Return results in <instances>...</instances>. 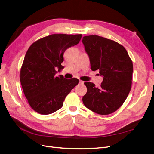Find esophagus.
Here are the masks:
<instances>
[{
    "mask_svg": "<svg viewBox=\"0 0 154 154\" xmlns=\"http://www.w3.org/2000/svg\"><path fill=\"white\" fill-rule=\"evenodd\" d=\"M79 84H83L84 82L82 81H79Z\"/></svg>",
    "mask_w": 154,
    "mask_h": 154,
    "instance_id": "esophagus-1",
    "label": "esophagus"
}]
</instances>
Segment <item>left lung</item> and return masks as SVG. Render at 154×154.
Instances as JSON below:
<instances>
[{"label": "left lung", "instance_id": "obj_1", "mask_svg": "<svg viewBox=\"0 0 154 154\" xmlns=\"http://www.w3.org/2000/svg\"><path fill=\"white\" fill-rule=\"evenodd\" d=\"M88 54L91 69L99 70L103 77L100 88L84 82L87 93L82 98L88 109L108 115L120 108L131 88L133 62L126 49L119 43L98 35L85 36L82 41Z\"/></svg>", "mask_w": 154, "mask_h": 154}]
</instances>
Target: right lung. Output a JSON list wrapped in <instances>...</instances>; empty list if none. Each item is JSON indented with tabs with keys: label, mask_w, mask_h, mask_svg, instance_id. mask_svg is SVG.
<instances>
[{
	"label": "right lung",
	"mask_w": 154,
	"mask_h": 154,
	"mask_svg": "<svg viewBox=\"0 0 154 154\" xmlns=\"http://www.w3.org/2000/svg\"><path fill=\"white\" fill-rule=\"evenodd\" d=\"M81 34H53L38 40L28 48L20 71V82L32 109L48 115L60 109L71 90L78 84L76 78L55 77L63 68V54L77 44Z\"/></svg>",
	"instance_id": "right-lung-1"
}]
</instances>
